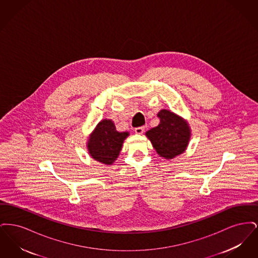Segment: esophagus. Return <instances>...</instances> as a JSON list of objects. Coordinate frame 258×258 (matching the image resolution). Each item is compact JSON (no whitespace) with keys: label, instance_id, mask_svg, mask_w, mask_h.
Wrapping results in <instances>:
<instances>
[{"label":"esophagus","instance_id":"34e87169","mask_svg":"<svg viewBox=\"0 0 258 258\" xmlns=\"http://www.w3.org/2000/svg\"><path fill=\"white\" fill-rule=\"evenodd\" d=\"M144 131H145L144 126H138L135 128V134H137V135H142L144 133Z\"/></svg>","mask_w":258,"mask_h":258}]
</instances>
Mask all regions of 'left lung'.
Wrapping results in <instances>:
<instances>
[{
  "instance_id": "left-lung-1",
  "label": "left lung",
  "mask_w": 258,
  "mask_h": 258,
  "mask_svg": "<svg viewBox=\"0 0 258 258\" xmlns=\"http://www.w3.org/2000/svg\"><path fill=\"white\" fill-rule=\"evenodd\" d=\"M160 123L148 131L146 135L158 154L165 159L184 153L187 146L190 132L187 123L170 111H160Z\"/></svg>"
}]
</instances>
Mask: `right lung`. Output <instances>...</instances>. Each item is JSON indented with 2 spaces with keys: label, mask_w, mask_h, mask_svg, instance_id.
Instances as JSON below:
<instances>
[{
  "label": "right lung",
  "mask_w": 258,
  "mask_h": 258,
  "mask_svg": "<svg viewBox=\"0 0 258 258\" xmlns=\"http://www.w3.org/2000/svg\"><path fill=\"white\" fill-rule=\"evenodd\" d=\"M128 133H119L110 120L98 123L91 135L88 149L93 159L104 164H111L116 160L122 149L123 140Z\"/></svg>",
  "instance_id": "right-lung-1"
}]
</instances>
